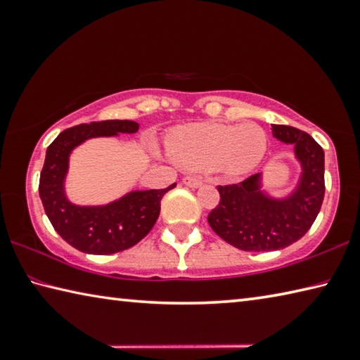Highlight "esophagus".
<instances>
[{"instance_id": "obj_1", "label": "esophagus", "mask_w": 360, "mask_h": 360, "mask_svg": "<svg viewBox=\"0 0 360 360\" xmlns=\"http://www.w3.org/2000/svg\"><path fill=\"white\" fill-rule=\"evenodd\" d=\"M182 182H184V184H186L187 187H191V188H197V187H200V186L203 184L202 179H200V178H193V176H187V178L182 179Z\"/></svg>"}]
</instances>
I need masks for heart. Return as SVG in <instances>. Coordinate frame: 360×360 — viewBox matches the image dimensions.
I'll return each mask as SVG.
<instances>
[{"label": "heart", "instance_id": "1", "mask_svg": "<svg viewBox=\"0 0 360 360\" xmlns=\"http://www.w3.org/2000/svg\"><path fill=\"white\" fill-rule=\"evenodd\" d=\"M268 149L265 130L254 122L241 125L205 122L182 127L169 139L174 162L191 172L217 168L227 176H243L257 168Z\"/></svg>", "mask_w": 360, "mask_h": 360}]
</instances>
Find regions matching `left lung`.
<instances>
[{
  "label": "left lung",
  "mask_w": 360,
  "mask_h": 360,
  "mask_svg": "<svg viewBox=\"0 0 360 360\" xmlns=\"http://www.w3.org/2000/svg\"><path fill=\"white\" fill-rule=\"evenodd\" d=\"M273 136L294 146L300 165L297 182L288 193L264 188V173L233 186L217 187L221 202L211 211V229L241 251H278L302 238L319 214L324 200V150L314 139L288 125H271Z\"/></svg>",
  "instance_id": "1"
}]
</instances>
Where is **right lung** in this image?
I'll list each match as a JSON object with an SVG mask.
<instances>
[{
    "label": "right lung",
    "mask_w": 360,
    "mask_h": 360,
    "mask_svg": "<svg viewBox=\"0 0 360 360\" xmlns=\"http://www.w3.org/2000/svg\"><path fill=\"white\" fill-rule=\"evenodd\" d=\"M139 124L133 120H105L81 124L65 130L46 150L39 178V197L57 233L85 254L106 255L135 246L154 227L160 214V200L169 188L130 191L103 205H77L66 192L72 150L92 138L133 135Z\"/></svg>",
    "instance_id": "right-lung-1"
}]
</instances>
